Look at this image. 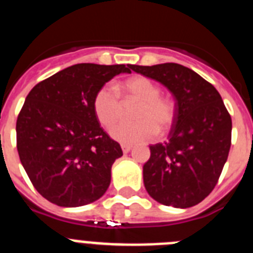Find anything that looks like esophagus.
Here are the masks:
<instances>
[{
  "label": "esophagus",
  "mask_w": 253,
  "mask_h": 253,
  "mask_svg": "<svg viewBox=\"0 0 253 253\" xmlns=\"http://www.w3.org/2000/svg\"><path fill=\"white\" fill-rule=\"evenodd\" d=\"M122 149L124 153H128V152H130L131 149V146L130 144H122Z\"/></svg>",
  "instance_id": "obj_1"
}]
</instances>
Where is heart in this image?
I'll return each mask as SVG.
<instances>
[{
    "label": "heart",
    "mask_w": 253,
    "mask_h": 253,
    "mask_svg": "<svg viewBox=\"0 0 253 253\" xmlns=\"http://www.w3.org/2000/svg\"><path fill=\"white\" fill-rule=\"evenodd\" d=\"M125 95L139 102L134 113L133 124H119L110 130L116 142L124 144L148 142L156 133L166 131L175 118V107L169 100L161 95L160 87L149 78L135 76L123 84ZM93 111L100 123L110 128L119 120L120 99L118 91L110 84H105L93 97Z\"/></svg>",
    "instance_id": "heart-1"
}]
</instances>
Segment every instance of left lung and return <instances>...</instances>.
Returning a JSON list of instances; mask_svg holds the SVG:
<instances>
[{"label":"left lung","mask_w":253,"mask_h":253,"mask_svg":"<svg viewBox=\"0 0 253 253\" xmlns=\"http://www.w3.org/2000/svg\"><path fill=\"white\" fill-rule=\"evenodd\" d=\"M129 68L167 87L176 101L169 140L149 146L143 166L147 193L167 207H194L213 191L227 162L231 115L215 87L193 69L177 63Z\"/></svg>","instance_id":"8db88e82"}]
</instances>
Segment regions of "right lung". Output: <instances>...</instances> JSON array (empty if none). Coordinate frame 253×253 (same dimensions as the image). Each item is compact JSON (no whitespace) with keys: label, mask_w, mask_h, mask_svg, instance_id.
Here are the masks:
<instances>
[{"label":"right lung","mask_w":253,"mask_h":253,"mask_svg":"<svg viewBox=\"0 0 253 253\" xmlns=\"http://www.w3.org/2000/svg\"><path fill=\"white\" fill-rule=\"evenodd\" d=\"M124 64L80 63L39 82L17 116V152L38 193L58 207L99 200L111 181L120 144L100 126L93 97Z\"/></svg>","instance_id":"1"}]
</instances>
